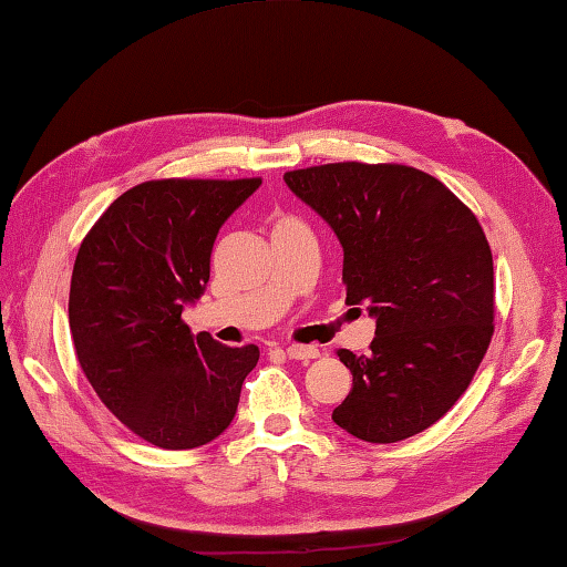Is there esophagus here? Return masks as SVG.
Wrapping results in <instances>:
<instances>
[{
  "label": "esophagus",
  "mask_w": 567,
  "mask_h": 567,
  "mask_svg": "<svg viewBox=\"0 0 567 567\" xmlns=\"http://www.w3.org/2000/svg\"><path fill=\"white\" fill-rule=\"evenodd\" d=\"M285 351H287V357L295 359V361H309V359L319 357L317 347H302V343H290V347H287Z\"/></svg>",
  "instance_id": "34e87169"
}]
</instances>
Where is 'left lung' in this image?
Wrapping results in <instances>:
<instances>
[{"instance_id":"left-lung-1","label":"left lung","mask_w":567,"mask_h":567,"mask_svg":"<svg viewBox=\"0 0 567 567\" xmlns=\"http://www.w3.org/2000/svg\"><path fill=\"white\" fill-rule=\"evenodd\" d=\"M343 250L347 305L375 319L371 353L339 349L353 375L331 420L398 442L457 403L494 334V260L480 220L413 166L341 162L285 174Z\"/></svg>"}]
</instances>
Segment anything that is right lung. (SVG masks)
I'll list each match as a JSON object with an SVG mask.
<instances>
[{"label": "right lung", "mask_w": 567, "mask_h": 567, "mask_svg": "<svg viewBox=\"0 0 567 567\" xmlns=\"http://www.w3.org/2000/svg\"><path fill=\"white\" fill-rule=\"evenodd\" d=\"M260 179L144 182L115 198L73 265L69 321L78 361L122 425L192 450L233 423L260 351L192 334L182 312L206 292L220 226Z\"/></svg>", "instance_id": "obj_1"}]
</instances>
